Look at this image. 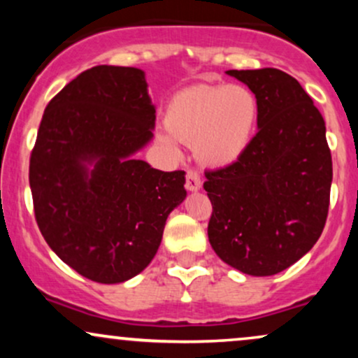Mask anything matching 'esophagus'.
Instances as JSON below:
<instances>
[{
	"instance_id": "esophagus-1",
	"label": "esophagus",
	"mask_w": 358,
	"mask_h": 358,
	"mask_svg": "<svg viewBox=\"0 0 358 358\" xmlns=\"http://www.w3.org/2000/svg\"><path fill=\"white\" fill-rule=\"evenodd\" d=\"M185 187H187V190H190V192L200 190V188H202V180H200V175L196 173V171L188 170L187 171V182H185Z\"/></svg>"
}]
</instances>
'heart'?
<instances>
[{"label": "heart", "mask_w": 358, "mask_h": 358, "mask_svg": "<svg viewBox=\"0 0 358 358\" xmlns=\"http://www.w3.org/2000/svg\"><path fill=\"white\" fill-rule=\"evenodd\" d=\"M256 94L239 84L193 85L176 92L165 110V129L156 141L178 155V143L193 145L207 166H231L248 151L257 129Z\"/></svg>", "instance_id": "obj_1"}]
</instances>
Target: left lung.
<instances>
[{
    "mask_svg": "<svg viewBox=\"0 0 358 358\" xmlns=\"http://www.w3.org/2000/svg\"><path fill=\"white\" fill-rule=\"evenodd\" d=\"M225 73L256 94L259 131L234 165L205 173L213 208L208 241L231 268L273 276L305 256L323 232L334 176L327 127L286 72Z\"/></svg>",
    "mask_w": 358,
    "mask_h": 358,
    "instance_id": "8db88e82",
    "label": "left lung"
}]
</instances>
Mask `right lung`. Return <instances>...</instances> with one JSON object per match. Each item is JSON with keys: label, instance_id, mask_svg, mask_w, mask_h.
<instances>
[{"label": "right lung", "instance_id": "obj_1", "mask_svg": "<svg viewBox=\"0 0 358 358\" xmlns=\"http://www.w3.org/2000/svg\"><path fill=\"white\" fill-rule=\"evenodd\" d=\"M156 109L145 72L97 65L48 102L30 158L40 232L90 281L116 285L153 261L185 171H159L134 155L153 139Z\"/></svg>", "mask_w": 358, "mask_h": 358}]
</instances>
